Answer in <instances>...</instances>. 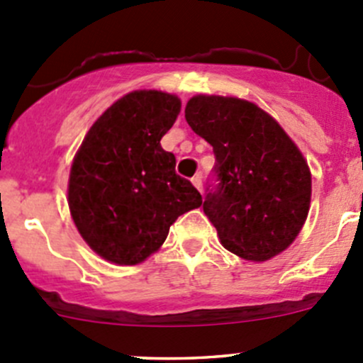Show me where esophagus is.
Instances as JSON below:
<instances>
[{
    "instance_id": "obj_1",
    "label": "esophagus",
    "mask_w": 363,
    "mask_h": 363,
    "mask_svg": "<svg viewBox=\"0 0 363 363\" xmlns=\"http://www.w3.org/2000/svg\"><path fill=\"white\" fill-rule=\"evenodd\" d=\"M191 182H193V186L199 189V191H202V174H196L195 177L191 179Z\"/></svg>"
}]
</instances>
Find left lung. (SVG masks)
Here are the masks:
<instances>
[{
  "instance_id": "8db88e82",
  "label": "left lung",
  "mask_w": 363,
  "mask_h": 363,
  "mask_svg": "<svg viewBox=\"0 0 363 363\" xmlns=\"http://www.w3.org/2000/svg\"><path fill=\"white\" fill-rule=\"evenodd\" d=\"M186 121L212 145L218 184L203 212L225 250L251 262L283 252L306 223L311 172L302 152L258 105L228 96H193Z\"/></svg>"
}]
</instances>
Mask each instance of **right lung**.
Instances as JSON below:
<instances>
[{"mask_svg": "<svg viewBox=\"0 0 363 363\" xmlns=\"http://www.w3.org/2000/svg\"><path fill=\"white\" fill-rule=\"evenodd\" d=\"M179 112L175 94H124L98 117L73 158V223L91 250L108 262H144L160 250L179 216L202 205L195 186L175 174V156L160 144Z\"/></svg>", "mask_w": 363, "mask_h": 363, "instance_id": "1", "label": "right lung"}]
</instances>
